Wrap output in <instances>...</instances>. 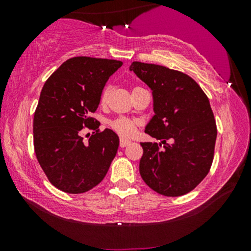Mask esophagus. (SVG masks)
Segmentation results:
<instances>
[{
    "label": "esophagus",
    "instance_id": "34e87169",
    "mask_svg": "<svg viewBox=\"0 0 251 251\" xmlns=\"http://www.w3.org/2000/svg\"><path fill=\"white\" fill-rule=\"evenodd\" d=\"M129 144H130V140H126L125 138L120 139V147H121V149H123V147H126V146H128Z\"/></svg>",
    "mask_w": 251,
    "mask_h": 251
}]
</instances>
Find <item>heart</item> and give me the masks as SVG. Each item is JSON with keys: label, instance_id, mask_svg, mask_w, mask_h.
<instances>
[{"label": "heart", "instance_id": "b5f03b06", "mask_svg": "<svg viewBox=\"0 0 251 251\" xmlns=\"http://www.w3.org/2000/svg\"><path fill=\"white\" fill-rule=\"evenodd\" d=\"M111 92H112V87L109 84H107L101 92V96H100L101 104H106V102H107L109 96H111ZM109 126H111L115 132H118L120 136H123V137H131L136 131L135 122L126 118H118L113 120V121L109 122Z\"/></svg>", "mask_w": 251, "mask_h": 251}]
</instances>
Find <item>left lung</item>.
Wrapping results in <instances>:
<instances>
[{
    "label": "left lung",
    "instance_id": "1",
    "mask_svg": "<svg viewBox=\"0 0 251 251\" xmlns=\"http://www.w3.org/2000/svg\"><path fill=\"white\" fill-rule=\"evenodd\" d=\"M130 71L153 90L155 115L145 132L164 144L140 143V176L159 194H186L204 179L214 160L217 126L207 95L183 72L140 61Z\"/></svg>",
    "mask_w": 251,
    "mask_h": 251
}]
</instances>
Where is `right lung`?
Returning <instances> with one entry per match:
<instances>
[{
  "mask_svg": "<svg viewBox=\"0 0 251 251\" xmlns=\"http://www.w3.org/2000/svg\"><path fill=\"white\" fill-rule=\"evenodd\" d=\"M122 61L73 57L61 64L44 83L34 113L36 159L48 179L71 194L90 191L107 174L118 152L119 137L99 129L91 114L98 108L106 82ZM94 131L87 143L80 133Z\"/></svg>",
  "mask_w": 251,
  "mask_h": 251,
  "instance_id": "obj_1",
  "label": "right lung"
}]
</instances>
